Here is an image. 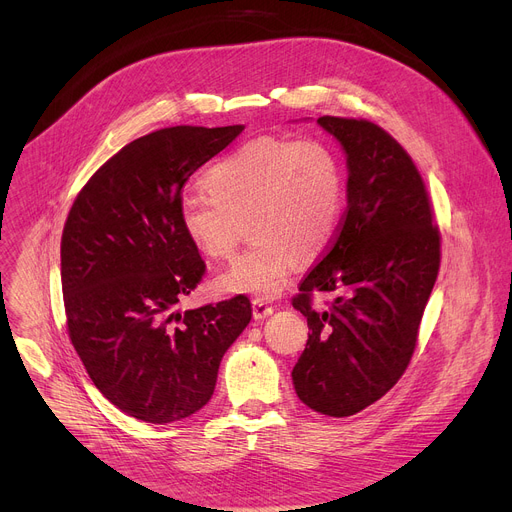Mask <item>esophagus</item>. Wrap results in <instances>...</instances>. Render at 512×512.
<instances>
[{
    "mask_svg": "<svg viewBox=\"0 0 512 512\" xmlns=\"http://www.w3.org/2000/svg\"><path fill=\"white\" fill-rule=\"evenodd\" d=\"M273 314V308L267 304V302H263V300H253V318L255 320H265V318H269Z\"/></svg>",
    "mask_w": 512,
    "mask_h": 512,
    "instance_id": "obj_1",
    "label": "esophagus"
}]
</instances>
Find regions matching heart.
Segmentation results:
<instances>
[{
    "label": "heart",
    "mask_w": 512,
    "mask_h": 512,
    "mask_svg": "<svg viewBox=\"0 0 512 512\" xmlns=\"http://www.w3.org/2000/svg\"><path fill=\"white\" fill-rule=\"evenodd\" d=\"M202 188L208 198L178 200L182 237L198 255L227 261L245 225L253 245L214 287L263 302L281 294L300 261H316L332 245L344 214L342 164L318 139H251L218 160Z\"/></svg>",
    "instance_id": "heart-1"
}]
</instances>
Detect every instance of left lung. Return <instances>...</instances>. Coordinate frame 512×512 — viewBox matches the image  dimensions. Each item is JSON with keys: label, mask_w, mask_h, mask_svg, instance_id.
Instances as JSON below:
<instances>
[{"label": "left lung", "mask_w": 512, "mask_h": 512, "mask_svg": "<svg viewBox=\"0 0 512 512\" xmlns=\"http://www.w3.org/2000/svg\"><path fill=\"white\" fill-rule=\"evenodd\" d=\"M346 156V212L294 308L308 342L291 379L310 409L348 417L379 401L405 373L440 269V233L425 184L401 145L364 119L320 117ZM314 290L334 293L328 311Z\"/></svg>", "instance_id": "obj_1"}]
</instances>
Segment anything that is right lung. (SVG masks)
<instances>
[{
  "mask_svg": "<svg viewBox=\"0 0 512 512\" xmlns=\"http://www.w3.org/2000/svg\"><path fill=\"white\" fill-rule=\"evenodd\" d=\"M245 125H178L127 143L72 204L60 241L68 336L95 387L145 423L202 409L229 346L251 322L237 296L176 312L204 261L182 237L186 180Z\"/></svg>",
  "mask_w": 512,
  "mask_h": 512,
  "instance_id": "add662e5",
  "label": "right lung"
}]
</instances>
